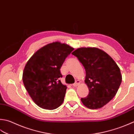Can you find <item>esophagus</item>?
<instances>
[{
	"instance_id": "esophagus-1",
	"label": "esophagus",
	"mask_w": 134,
	"mask_h": 134,
	"mask_svg": "<svg viewBox=\"0 0 134 134\" xmlns=\"http://www.w3.org/2000/svg\"><path fill=\"white\" fill-rule=\"evenodd\" d=\"M80 84V81H79V80H77L75 82V83H73V86H77L78 85H79Z\"/></svg>"
}]
</instances>
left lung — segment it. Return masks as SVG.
<instances>
[{
    "instance_id": "left-lung-1",
    "label": "left lung",
    "mask_w": 134,
    "mask_h": 134,
    "mask_svg": "<svg viewBox=\"0 0 134 134\" xmlns=\"http://www.w3.org/2000/svg\"><path fill=\"white\" fill-rule=\"evenodd\" d=\"M72 54L86 71L85 82L90 92L81 102L89 109L101 108L114 98L121 84L119 67L109 54L96 48H78Z\"/></svg>"
}]
</instances>
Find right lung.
<instances>
[{
    "mask_svg": "<svg viewBox=\"0 0 134 134\" xmlns=\"http://www.w3.org/2000/svg\"><path fill=\"white\" fill-rule=\"evenodd\" d=\"M72 51L67 44L56 42L39 49L27 63L23 83L39 107L53 110L63 103L67 86L59 80L62 77L60 69Z\"/></svg>",
    "mask_w": 134,
    "mask_h": 134,
    "instance_id": "1",
    "label": "right lung"
}]
</instances>
